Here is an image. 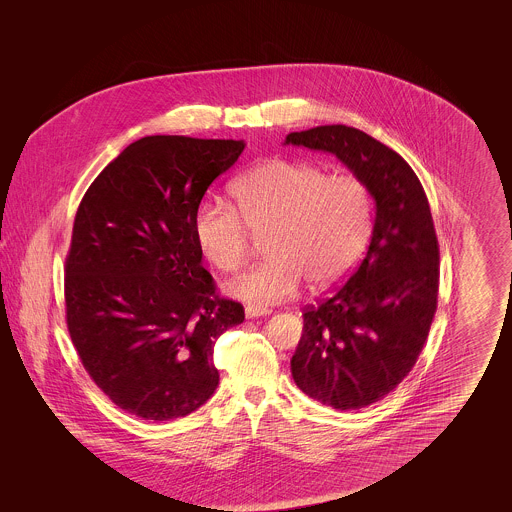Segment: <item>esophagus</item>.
I'll return each mask as SVG.
<instances>
[{
	"mask_svg": "<svg viewBox=\"0 0 512 512\" xmlns=\"http://www.w3.org/2000/svg\"><path fill=\"white\" fill-rule=\"evenodd\" d=\"M268 311L267 307H257V305H247L245 307V317L247 318H259V317H267Z\"/></svg>",
	"mask_w": 512,
	"mask_h": 512,
	"instance_id": "34e87169",
	"label": "esophagus"
}]
</instances>
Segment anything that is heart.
Wrapping results in <instances>:
<instances>
[{
    "label": "heart",
    "instance_id": "1",
    "mask_svg": "<svg viewBox=\"0 0 512 512\" xmlns=\"http://www.w3.org/2000/svg\"><path fill=\"white\" fill-rule=\"evenodd\" d=\"M234 207L203 201L194 215L195 244L222 272L242 268L251 232H265V257L228 284V292L257 305L280 303L303 280L328 290L355 267L370 234V195L351 174L284 157L244 172L230 188Z\"/></svg>",
    "mask_w": 512,
    "mask_h": 512
}]
</instances>
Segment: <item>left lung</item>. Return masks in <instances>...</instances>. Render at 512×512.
Wrapping results in <instances>:
<instances>
[{
    "label": "left lung",
    "instance_id": "8db88e82",
    "mask_svg": "<svg viewBox=\"0 0 512 512\" xmlns=\"http://www.w3.org/2000/svg\"><path fill=\"white\" fill-rule=\"evenodd\" d=\"M284 144L332 153L374 199L365 259L349 280L305 309L292 357L297 388L322 405L363 409L411 372L438 307L439 249L428 197L409 163L363 130L330 124Z\"/></svg>",
    "mask_w": 512,
    "mask_h": 512
}]
</instances>
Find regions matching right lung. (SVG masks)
Wrapping results in <instances>:
<instances>
[{
    "label": "right lung",
    "instance_id": "add662e5",
    "mask_svg": "<svg viewBox=\"0 0 512 512\" xmlns=\"http://www.w3.org/2000/svg\"><path fill=\"white\" fill-rule=\"evenodd\" d=\"M244 140L146 136L82 197L65 267L76 353L117 407L144 420L194 413L219 386L213 345L244 322L201 265L194 215Z\"/></svg>",
    "mask_w": 512,
    "mask_h": 512
}]
</instances>
